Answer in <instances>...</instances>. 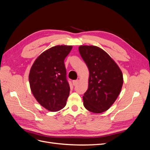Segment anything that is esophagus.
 Wrapping results in <instances>:
<instances>
[{
    "instance_id": "obj_1",
    "label": "esophagus",
    "mask_w": 150,
    "mask_h": 150,
    "mask_svg": "<svg viewBox=\"0 0 150 150\" xmlns=\"http://www.w3.org/2000/svg\"><path fill=\"white\" fill-rule=\"evenodd\" d=\"M78 83V80H74V81H72V84H73L74 86H76Z\"/></svg>"
}]
</instances>
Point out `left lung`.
Listing matches in <instances>:
<instances>
[{
	"mask_svg": "<svg viewBox=\"0 0 150 150\" xmlns=\"http://www.w3.org/2000/svg\"><path fill=\"white\" fill-rule=\"evenodd\" d=\"M79 51L89 72L88 89L83 98L84 106L94 113L103 112L112 105L121 92L122 71L100 47L83 45L79 47Z\"/></svg>",
	"mask_w": 150,
	"mask_h": 150,
	"instance_id": "8db88e82",
	"label": "left lung"
}]
</instances>
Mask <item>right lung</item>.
Here are the masks:
<instances>
[{"label": "right lung", "mask_w": 150, "mask_h": 150, "mask_svg": "<svg viewBox=\"0 0 150 150\" xmlns=\"http://www.w3.org/2000/svg\"><path fill=\"white\" fill-rule=\"evenodd\" d=\"M72 46L58 45L44 51L32 66L29 81L31 92L37 101L50 111L64 108L69 95L64 59Z\"/></svg>", "instance_id": "obj_1"}]
</instances>
